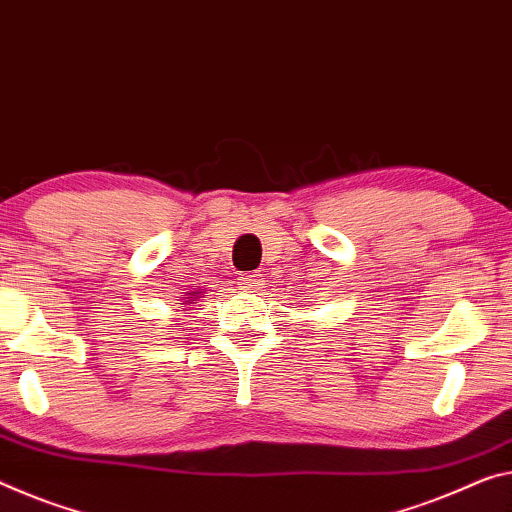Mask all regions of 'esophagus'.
I'll use <instances>...</instances> for the list:
<instances>
[{
  "mask_svg": "<svg viewBox=\"0 0 512 512\" xmlns=\"http://www.w3.org/2000/svg\"><path fill=\"white\" fill-rule=\"evenodd\" d=\"M238 286L242 290H247V293H256V290L261 288V277H258V274H242L238 279Z\"/></svg>",
  "mask_w": 512,
  "mask_h": 512,
  "instance_id": "1",
  "label": "esophagus"
}]
</instances>
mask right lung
<instances>
[{"instance_id": "1", "label": "right lung", "mask_w": 512, "mask_h": 512, "mask_svg": "<svg viewBox=\"0 0 512 512\" xmlns=\"http://www.w3.org/2000/svg\"><path fill=\"white\" fill-rule=\"evenodd\" d=\"M190 295H192V293H190Z\"/></svg>"}]
</instances>
